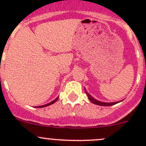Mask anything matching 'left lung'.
Instances as JSON below:
<instances>
[{
  "label": "left lung",
  "instance_id": "1",
  "mask_svg": "<svg viewBox=\"0 0 146 146\" xmlns=\"http://www.w3.org/2000/svg\"><path fill=\"white\" fill-rule=\"evenodd\" d=\"M85 93H86V95H88V99L90 100V101L92 103H93V104H97V105H100V106H111V105H114V104H117V103L120 102H121V101H120V102H100V101L97 100H95V98H92V97L91 96V95H90V94L88 93V92H87V90L85 89Z\"/></svg>",
  "mask_w": 146,
  "mask_h": 146
}]
</instances>
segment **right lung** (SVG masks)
<instances>
[{
    "label": "right lung",
    "mask_w": 146,
    "mask_h": 146,
    "mask_svg": "<svg viewBox=\"0 0 146 146\" xmlns=\"http://www.w3.org/2000/svg\"><path fill=\"white\" fill-rule=\"evenodd\" d=\"M58 98H56V99L54 100H53L52 102H51L48 103V104H44V105H42V106H38V107H39V108H42V107H47V106H48V105H51V104H54V102H56L57 100H58Z\"/></svg>",
    "instance_id": "add662e5"
}]
</instances>
